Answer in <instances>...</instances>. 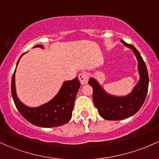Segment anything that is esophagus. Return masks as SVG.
I'll use <instances>...</instances> for the list:
<instances>
[{"label":"esophagus","mask_w":159,"mask_h":159,"mask_svg":"<svg viewBox=\"0 0 159 159\" xmlns=\"http://www.w3.org/2000/svg\"><path fill=\"white\" fill-rule=\"evenodd\" d=\"M78 78H79V81L81 82V84L84 85L88 83L89 76H88V75L86 72H82L80 73L79 75H78Z\"/></svg>","instance_id":"esophagus-1"}]
</instances>
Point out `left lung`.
<instances>
[{
	"mask_svg": "<svg viewBox=\"0 0 159 159\" xmlns=\"http://www.w3.org/2000/svg\"><path fill=\"white\" fill-rule=\"evenodd\" d=\"M121 42L133 50L138 60L140 78L133 92L123 98L111 96L105 92L93 78H91L88 81L93 88L94 106L102 117L108 120H123L133 116L143 106L148 92V75L145 61L138 50L133 45L127 44L123 40Z\"/></svg>",
	"mask_w": 159,
	"mask_h": 159,
	"instance_id": "1",
	"label": "left lung"
}]
</instances>
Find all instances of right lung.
I'll list each match as a JSON object with an SVG mask.
<instances>
[{
	"label": "right lung",
	"mask_w": 159,
	"mask_h": 159,
	"mask_svg": "<svg viewBox=\"0 0 159 159\" xmlns=\"http://www.w3.org/2000/svg\"><path fill=\"white\" fill-rule=\"evenodd\" d=\"M35 47L43 48V46L37 45ZM15 71L11 81V93L16 109L27 121L35 126L48 128L61 126L71 120L75 100L81 84L78 77L71 81H66L58 94L49 103L39 107L32 108L25 106L16 96L15 90Z\"/></svg>",
	"instance_id": "1"
}]
</instances>
